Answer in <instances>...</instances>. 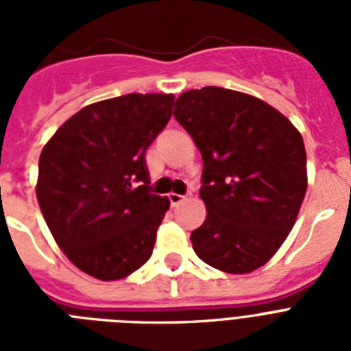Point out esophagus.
I'll list each match as a JSON object with an SVG mask.
<instances>
[{
    "mask_svg": "<svg viewBox=\"0 0 351 351\" xmlns=\"http://www.w3.org/2000/svg\"><path fill=\"white\" fill-rule=\"evenodd\" d=\"M184 195H178V193H169V202L171 206H178V204L184 202Z\"/></svg>",
    "mask_w": 351,
    "mask_h": 351,
    "instance_id": "1",
    "label": "esophagus"
}]
</instances>
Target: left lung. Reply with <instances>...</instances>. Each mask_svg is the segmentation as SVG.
<instances>
[{
  "label": "left lung",
  "instance_id": "left-lung-1",
  "mask_svg": "<svg viewBox=\"0 0 351 351\" xmlns=\"http://www.w3.org/2000/svg\"><path fill=\"white\" fill-rule=\"evenodd\" d=\"M175 118L204 160L208 215L191 233L193 250L220 271H255L282 245L304 200L300 132L266 101L222 87L180 95Z\"/></svg>",
  "mask_w": 351,
  "mask_h": 351
}]
</instances>
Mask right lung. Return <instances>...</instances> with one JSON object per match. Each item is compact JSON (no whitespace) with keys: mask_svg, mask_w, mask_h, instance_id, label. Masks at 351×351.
Returning a JSON list of instances; mask_svg holds the SVG:
<instances>
[{"mask_svg":"<svg viewBox=\"0 0 351 351\" xmlns=\"http://www.w3.org/2000/svg\"><path fill=\"white\" fill-rule=\"evenodd\" d=\"M173 95L96 101L63 123L38 164L36 197L74 266L118 280L143 266L169 209L149 191L145 151L173 114Z\"/></svg>","mask_w":351,"mask_h":351,"instance_id":"add662e5","label":"right lung"}]
</instances>
